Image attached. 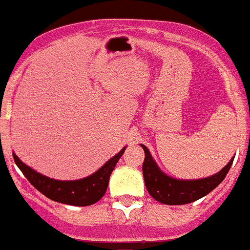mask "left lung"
I'll use <instances>...</instances> for the list:
<instances>
[{
	"mask_svg": "<svg viewBox=\"0 0 250 250\" xmlns=\"http://www.w3.org/2000/svg\"><path fill=\"white\" fill-rule=\"evenodd\" d=\"M145 150L143 177L147 190L156 201L168 206H181L195 202L217 188L226 178L233 163L231 158L223 169L215 174L201 179H175L159 169L146 146L141 145Z\"/></svg>",
	"mask_w": 250,
	"mask_h": 250,
	"instance_id": "1",
	"label": "left lung"
}]
</instances>
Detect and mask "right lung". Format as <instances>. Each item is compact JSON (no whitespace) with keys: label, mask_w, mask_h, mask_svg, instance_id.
I'll return each mask as SVG.
<instances>
[{"label":"right lung","mask_w":250,"mask_h":250,"mask_svg":"<svg viewBox=\"0 0 250 250\" xmlns=\"http://www.w3.org/2000/svg\"><path fill=\"white\" fill-rule=\"evenodd\" d=\"M125 150V147H123L97 172L77 181H57L49 178L26 166L15 153H13V159L28 182L47 198L58 203L86 207L94 204L104 195L111 173L113 172L117 162L120 161Z\"/></svg>","instance_id":"1"}]
</instances>
